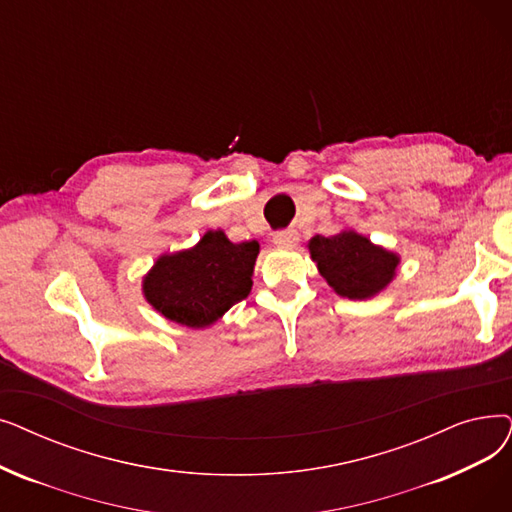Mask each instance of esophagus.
<instances>
[{
	"label": "esophagus",
	"mask_w": 512,
	"mask_h": 512,
	"mask_svg": "<svg viewBox=\"0 0 512 512\" xmlns=\"http://www.w3.org/2000/svg\"><path fill=\"white\" fill-rule=\"evenodd\" d=\"M297 242H299V234L295 230H282L274 234L276 247H295Z\"/></svg>",
	"instance_id": "1"
}]
</instances>
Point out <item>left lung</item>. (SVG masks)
Returning <instances> with one entry per match:
<instances>
[{"instance_id":"obj_1","label":"left lung","mask_w":512,"mask_h":512,"mask_svg":"<svg viewBox=\"0 0 512 512\" xmlns=\"http://www.w3.org/2000/svg\"><path fill=\"white\" fill-rule=\"evenodd\" d=\"M320 276L339 297L364 301L379 295L397 274L399 255L355 230L335 236L316 234L307 242Z\"/></svg>"}]
</instances>
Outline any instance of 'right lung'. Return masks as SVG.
Wrapping results in <instances>:
<instances>
[{
	"label": "right lung",
	"instance_id": "add662e5",
	"mask_svg": "<svg viewBox=\"0 0 512 512\" xmlns=\"http://www.w3.org/2000/svg\"><path fill=\"white\" fill-rule=\"evenodd\" d=\"M259 242L209 230L194 247L165 253L142 278L144 299L175 324L207 328L251 293Z\"/></svg>",
	"mask_w": 512,
	"mask_h": 512
}]
</instances>
